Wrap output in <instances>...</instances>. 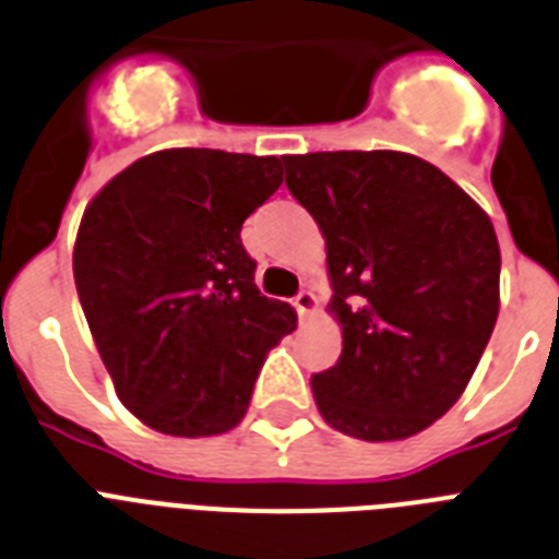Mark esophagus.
<instances>
[{
    "label": "esophagus",
    "instance_id": "1",
    "mask_svg": "<svg viewBox=\"0 0 559 559\" xmlns=\"http://www.w3.org/2000/svg\"><path fill=\"white\" fill-rule=\"evenodd\" d=\"M295 310H298V319L310 321L319 310V298L310 293V289H301V293L295 295Z\"/></svg>",
    "mask_w": 559,
    "mask_h": 559
}]
</instances>
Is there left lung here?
<instances>
[{"mask_svg":"<svg viewBox=\"0 0 559 559\" xmlns=\"http://www.w3.org/2000/svg\"><path fill=\"white\" fill-rule=\"evenodd\" d=\"M287 186L326 243L335 367L312 376L330 428L396 442L465 393L500 316L491 217L405 152L287 154Z\"/></svg>","mask_w":559,"mask_h":559,"instance_id":"left-lung-1","label":"left lung"}]
</instances>
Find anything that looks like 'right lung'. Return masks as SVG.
Returning a JSON list of instances; mask_svg holds the SVG:
<instances>
[{
    "mask_svg": "<svg viewBox=\"0 0 559 559\" xmlns=\"http://www.w3.org/2000/svg\"><path fill=\"white\" fill-rule=\"evenodd\" d=\"M278 157L163 148L85 206L74 281L117 396L166 437L240 425L266 353L298 316L255 287L240 226L281 186Z\"/></svg>",
    "mask_w": 559,
    "mask_h": 559,
    "instance_id": "right-lung-1",
    "label": "right lung"
}]
</instances>
